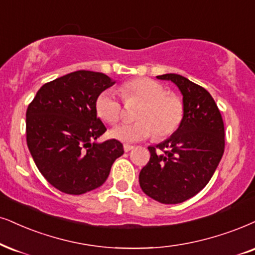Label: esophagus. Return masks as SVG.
<instances>
[{"instance_id": "esophagus-1", "label": "esophagus", "mask_w": 255, "mask_h": 255, "mask_svg": "<svg viewBox=\"0 0 255 255\" xmlns=\"http://www.w3.org/2000/svg\"><path fill=\"white\" fill-rule=\"evenodd\" d=\"M124 149H125V151H129V150H131V149H134V146H131V144H124Z\"/></svg>"}]
</instances>
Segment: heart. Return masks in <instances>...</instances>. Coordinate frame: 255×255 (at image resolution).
I'll return each mask as SVG.
<instances>
[{"mask_svg": "<svg viewBox=\"0 0 255 255\" xmlns=\"http://www.w3.org/2000/svg\"><path fill=\"white\" fill-rule=\"evenodd\" d=\"M120 93L125 101L141 102L136 122L122 124L112 130V136L122 142H136L156 135L165 138L179 129L183 120L185 106L174 93L149 77H135L122 83ZM98 117L108 125H117L124 117V107L114 92L100 93L95 101Z\"/></svg>", "mask_w": 255, "mask_h": 255, "instance_id": "obj_1", "label": "heart"}]
</instances>
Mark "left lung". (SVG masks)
Returning <instances> with one entry per match:
<instances>
[{
	"mask_svg": "<svg viewBox=\"0 0 255 255\" xmlns=\"http://www.w3.org/2000/svg\"><path fill=\"white\" fill-rule=\"evenodd\" d=\"M179 87L185 114L169 138L148 147L150 159L141 169L142 191L161 204H180L207 185L225 150V127L212 95L178 74L156 76Z\"/></svg>",
	"mask_w": 255,
	"mask_h": 255,
	"instance_id": "8db88e82",
	"label": "left lung"
}]
</instances>
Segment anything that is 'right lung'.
Returning <instances> with one entry per match:
<instances>
[{
	"mask_svg": "<svg viewBox=\"0 0 255 255\" xmlns=\"http://www.w3.org/2000/svg\"><path fill=\"white\" fill-rule=\"evenodd\" d=\"M114 83L102 73L77 70L44 83L29 104V151L44 179L59 191L79 195L98 188L124 154L115 138L93 142L107 130L96 117V98Z\"/></svg>",
	"mask_w": 255,
	"mask_h": 255,
	"instance_id": "1",
	"label": "right lung"
}]
</instances>
